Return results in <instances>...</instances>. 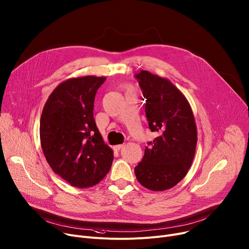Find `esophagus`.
<instances>
[{
	"label": "esophagus",
	"instance_id": "1",
	"mask_svg": "<svg viewBox=\"0 0 249 249\" xmlns=\"http://www.w3.org/2000/svg\"><path fill=\"white\" fill-rule=\"evenodd\" d=\"M124 147V144H119V145H115L114 147H113V149L114 150H116V151H118V150H120L121 148H123Z\"/></svg>",
	"mask_w": 249,
	"mask_h": 249
}]
</instances>
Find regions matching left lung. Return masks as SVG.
Here are the masks:
<instances>
[{
    "label": "left lung",
    "mask_w": 249,
    "mask_h": 249,
    "mask_svg": "<svg viewBox=\"0 0 249 249\" xmlns=\"http://www.w3.org/2000/svg\"><path fill=\"white\" fill-rule=\"evenodd\" d=\"M146 98L149 128L157 137L135 167L139 183L152 191L174 187L187 174L195 154L197 129L189 102L166 79L148 71L136 75Z\"/></svg>",
    "instance_id": "obj_1"
}]
</instances>
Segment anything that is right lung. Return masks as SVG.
<instances>
[{
  "mask_svg": "<svg viewBox=\"0 0 249 249\" xmlns=\"http://www.w3.org/2000/svg\"><path fill=\"white\" fill-rule=\"evenodd\" d=\"M105 77L62 82L49 96L40 119V139L52 170L69 184L88 188L109 172L113 150L104 143L93 116L97 90Z\"/></svg>",
  "mask_w": 249,
  "mask_h": 249,
  "instance_id": "right-lung-1",
  "label": "right lung"
}]
</instances>
